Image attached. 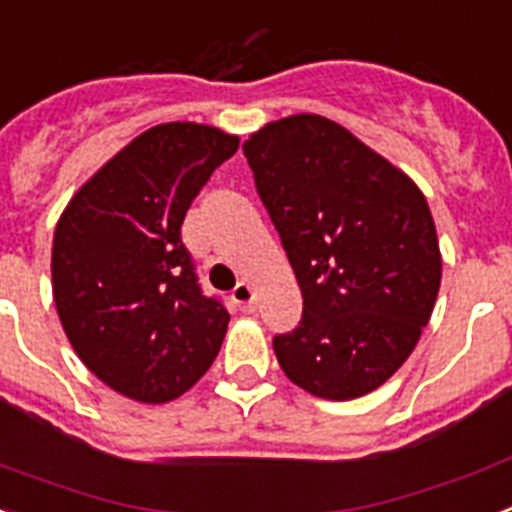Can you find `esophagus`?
Returning <instances> with one entry per match:
<instances>
[{"mask_svg":"<svg viewBox=\"0 0 512 512\" xmlns=\"http://www.w3.org/2000/svg\"><path fill=\"white\" fill-rule=\"evenodd\" d=\"M232 301L238 303L240 311H256V293H253V287L248 282H238L235 290H232Z\"/></svg>","mask_w":512,"mask_h":512,"instance_id":"1","label":"esophagus"}]
</instances>
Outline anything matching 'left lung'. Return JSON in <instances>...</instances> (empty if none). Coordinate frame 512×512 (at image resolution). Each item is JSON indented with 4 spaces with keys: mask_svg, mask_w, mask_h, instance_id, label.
I'll list each match as a JSON object with an SVG mask.
<instances>
[{
    "mask_svg": "<svg viewBox=\"0 0 512 512\" xmlns=\"http://www.w3.org/2000/svg\"><path fill=\"white\" fill-rule=\"evenodd\" d=\"M243 154L303 295L301 324L272 340L282 371L324 400L377 390L413 353L439 293L424 193L322 114L269 122Z\"/></svg>",
    "mask_w": 512,
    "mask_h": 512,
    "instance_id": "left-lung-1",
    "label": "left lung"
}]
</instances>
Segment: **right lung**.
I'll return each mask as SVG.
<instances>
[{"label": "right lung", "mask_w": 512, "mask_h": 512, "mask_svg": "<svg viewBox=\"0 0 512 512\" xmlns=\"http://www.w3.org/2000/svg\"><path fill=\"white\" fill-rule=\"evenodd\" d=\"M238 143L196 122L156 125L114 154L59 217V322L80 361L125 398H180L222 348L230 314L198 285L180 227Z\"/></svg>", "instance_id": "add662e5"}]
</instances>
